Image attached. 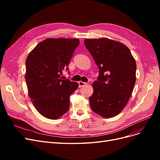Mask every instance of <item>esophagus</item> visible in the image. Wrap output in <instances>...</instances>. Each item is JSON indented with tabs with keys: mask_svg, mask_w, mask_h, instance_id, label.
<instances>
[{
	"mask_svg": "<svg viewBox=\"0 0 160 160\" xmlns=\"http://www.w3.org/2000/svg\"><path fill=\"white\" fill-rule=\"evenodd\" d=\"M87 83H85V82H83V81H79V88H81V87H83L84 85H85Z\"/></svg>",
	"mask_w": 160,
	"mask_h": 160,
	"instance_id": "obj_1",
	"label": "esophagus"
}]
</instances>
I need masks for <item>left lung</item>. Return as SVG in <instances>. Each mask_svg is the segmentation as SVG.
Instances as JSON below:
<instances>
[{"label": "left lung", "instance_id": "left-lung-1", "mask_svg": "<svg viewBox=\"0 0 160 160\" xmlns=\"http://www.w3.org/2000/svg\"><path fill=\"white\" fill-rule=\"evenodd\" d=\"M84 44L99 67L89 98L91 108L105 118L118 115L128 103L136 79V62L127 46L108 38H86Z\"/></svg>", "mask_w": 160, "mask_h": 160}]
</instances>
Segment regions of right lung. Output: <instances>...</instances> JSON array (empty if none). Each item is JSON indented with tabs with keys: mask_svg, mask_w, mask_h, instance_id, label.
Masks as SVG:
<instances>
[{
	"mask_svg": "<svg viewBox=\"0 0 160 160\" xmlns=\"http://www.w3.org/2000/svg\"><path fill=\"white\" fill-rule=\"evenodd\" d=\"M78 38H48L34 48L26 59L25 80L33 105L43 117L57 119L68 111L71 95L78 88L77 82L61 79Z\"/></svg>",
	"mask_w": 160,
	"mask_h": 160,
	"instance_id": "right-lung-1",
	"label": "right lung"
}]
</instances>
